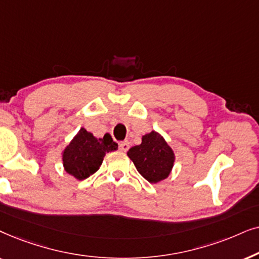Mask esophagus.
I'll list each match as a JSON object with an SVG mask.
<instances>
[{
  "mask_svg": "<svg viewBox=\"0 0 259 259\" xmlns=\"http://www.w3.org/2000/svg\"><path fill=\"white\" fill-rule=\"evenodd\" d=\"M129 148H130V144H129V142H127V141H124V142L119 143V149L122 151H127V150H129Z\"/></svg>",
  "mask_w": 259,
  "mask_h": 259,
  "instance_id": "obj_1",
  "label": "esophagus"
}]
</instances>
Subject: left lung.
I'll use <instances>...</instances> for the list:
<instances>
[{
	"label": "left lung",
	"mask_w": 259,
	"mask_h": 259,
	"mask_svg": "<svg viewBox=\"0 0 259 259\" xmlns=\"http://www.w3.org/2000/svg\"><path fill=\"white\" fill-rule=\"evenodd\" d=\"M126 154L137 171L150 184H157L167 179L174 167L173 149L164 137L155 130L143 135L142 143L130 148Z\"/></svg>",
	"instance_id": "1"
}]
</instances>
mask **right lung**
<instances>
[{"mask_svg": "<svg viewBox=\"0 0 259 259\" xmlns=\"http://www.w3.org/2000/svg\"><path fill=\"white\" fill-rule=\"evenodd\" d=\"M117 148L118 144L113 142L110 134L97 139L81 127L61 153L64 169L77 180H84L99 169L106 153Z\"/></svg>", "mask_w": 259, "mask_h": 259, "instance_id": "1", "label": "right lung"}]
</instances>
